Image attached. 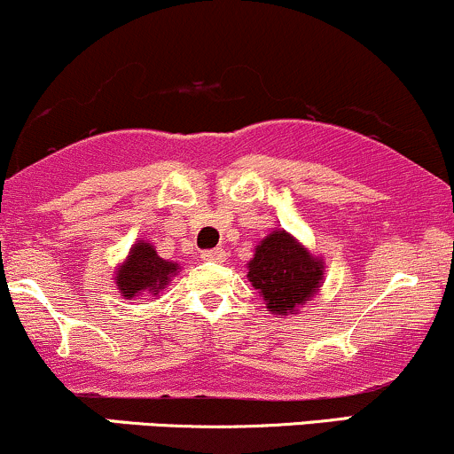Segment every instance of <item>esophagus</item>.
Returning <instances> with one entry per match:
<instances>
[{
	"label": "esophagus",
	"instance_id": "esophagus-1",
	"mask_svg": "<svg viewBox=\"0 0 454 454\" xmlns=\"http://www.w3.org/2000/svg\"><path fill=\"white\" fill-rule=\"evenodd\" d=\"M223 258H226V252L222 247L205 249L202 252V260H207V262H223Z\"/></svg>",
	"mask_w": 454,
	"mask_h": 454
}]
</instances>
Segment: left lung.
I'll list each match as a JSON object with an SVG mask.
<instances>
[{
    "label": "left lung",
    "mask_w": 454,
    "mask_h": 454,
    "mask_svg": "<svg viewBox=\"0 0 454 454\" xmlns=\"http://www.w3.org/2000/svg\"><path fill=\"white\" fill-rule=\"evenodd\" d=\"M322 262L288 232L269 234L249 260L247 278L273 314L288 316L320 288Z\"/></svg>",
    "instance_id": "obj_1"
}]
</instances>
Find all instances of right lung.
<instances>
[{"label": "right lung", "mask_w": 454, "mask_h": 454, "mask_svg": "<svg viewBox=\"0 0 454 454\" xmlns=\"http://www.w3.org/2000/svg\"><path fill=\"white\" fill-rule=\"evenodd\" d=\"M175 273L176 264L160 258L153 245L137 243L129 249L126 264L117 270L119 293L126 299H134L143 293L158 294Z\"/></svg>", "instance_id": "obj_1"}]
</instances>
